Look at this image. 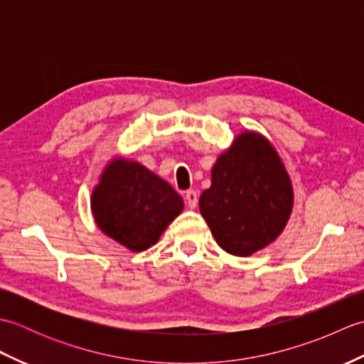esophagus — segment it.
Instances as JSON below:
<instances>
[{"label": "esophagus", "instance_id": "34e87169", "mask_svg": "<svg viewBox=\"0 0 364 364\" xmlns=\"http://www.w3.org/2000/svg\"><path fill=\"white\" fill-rule=\"evenodd\" d=\"M184 198H186V203H188V206L189 208H192V210H194V208L197 206V203H198V196H197V192L196 191H188L186 194H184Z\"/></svg>", "mask_w": 364, "mask_h": 364}]
</instances>
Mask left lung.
I'll return each instance as SVG.
<instances>
[{
  "mask_svg": "<svg viewBox=\"0 0 364 364\" xmlns=\"http://www.w3.org/2000/svg\"><path fill=\"white\" fill-rule=\"evenodd\" d=\"M288 172L267 139L242 133L220 154L200 213L223 250L236 257L264 249L282 233L292 210Z\"/></svg>",
  "mask_w": 364,
  "mask_h": 364,
  "instance_id": "8db88e82",
  "label": "left lung"
}]
</instances>
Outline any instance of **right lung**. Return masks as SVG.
<instances>
[{
	"label": "right lung",
	"instance_id": "1",
	"mask_svg": "<svg viewBox=\"0 0 364 364\" xmlns=\"http://www.w3.org/2000/svg\"><path fill=\"white\" fill-rule=\"evenodd\" d=\"M183 206V198L167 181L127 159L107 164L92 192V213L98 228L133 252L156 244Z\"/></svg>",
	"mask_w": 364,
	"mask_h": 364
}]
</instances>
